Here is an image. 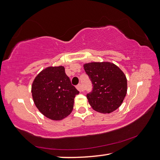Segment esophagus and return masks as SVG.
<instances>
[{
    "mask_svg": "<svg viewBox=\"0 0 160 160\" xmlns=\"http://www.w3.org/2000/svg\"><path fill=\"white\" fill-rule=\"evenodd\" d=\"M77 90L79 91L80 92H82V91H83V88H82V86L81 85V84H78V85L77 86Z\"/></svg>",
    "mask_w": 160,
    "mask_h": 160,
    "instance_id": "esophagus-1",
    "label": "esophagus"
}]
</instances>
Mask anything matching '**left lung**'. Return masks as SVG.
<instances>
[{
  "label": "left lung",
  "instance_id": "left-lung-1",
  "mask_svg": "<svg viewBox=\"0 0 160 160\" xmlns=\"http://www.w3.org/2000/svg\"><path fill=\"white\" fill-rule=\"evenodd\" d=\"M93 84L87 94L91 108L98 112L111 113L118 109L127 93V79L118 66L110 62H93L83 64Z\"/></svg>",
  "mask_w": 160,
  "mask_h": 160
}]
</instances>
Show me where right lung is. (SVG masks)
<instances>
[{
	"label": "right lung",
	"mask_w": 160,
	"mask_h": 160,
	"mask_svg": "<svg viewBox=\"0 0 160 160\" xmlns=\"http://www.w3.org/2000/svg\"><path fill=\"white\" fill-rule=\"evenodd\" d=\"M33 102L41 114L51 120L60 121L73 110L76 95L63 66H50L35 77L32 86Z\"/></svg>",
	"instance_id": "right-lung-1"
}]
</instances>
